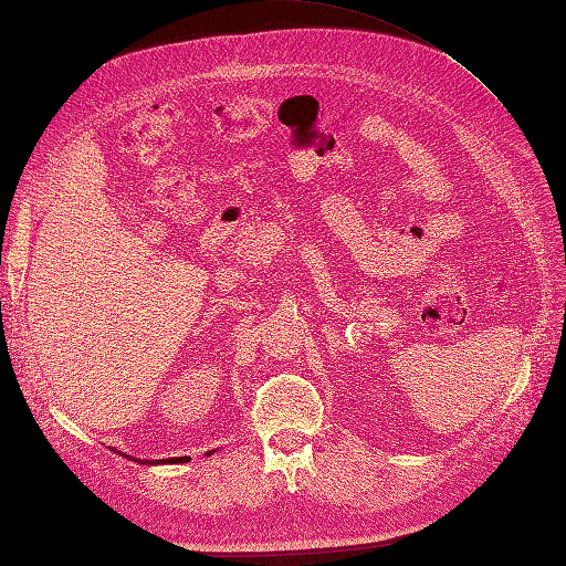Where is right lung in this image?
<instances>
[{
    "mask_svg": "<svg viewBox=\"0 0 566 566\" xmlns=\"http://www.w3.org/2000/svg\"><path fill=\"white\" fill-rule=\"evenodd\" d=\"M188 458H169V460H158V462H186ZM148 462V460H146Z\"/></svg>",
    "mask_w": 566,
    "mask_h": 566,
    "instance_id": "1",
    "label": "right lung"
}]
</instances>
